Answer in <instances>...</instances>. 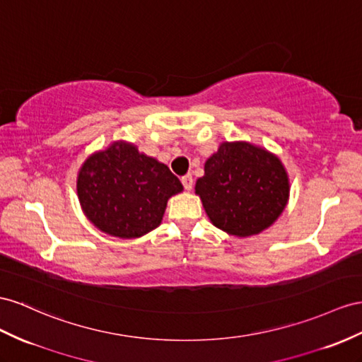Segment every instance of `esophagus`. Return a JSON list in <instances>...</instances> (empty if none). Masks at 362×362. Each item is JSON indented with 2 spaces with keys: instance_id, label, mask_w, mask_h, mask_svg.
Returning <instances> with one entry per match:
<instances>
[{
  "instance_id": "1",
  "label": "esophagus",
  "mask_w": 362,
  "mask_h": 362,
  "mask_svg": "<svg viewBox=\"0 0 362 362\" xmlns=\"http://www.w3.org/2000/svg\"><path fill=\"white\" fill-rule=\"evenodd\" d=\"M182 185H183V188L187 189V191H189L191 188H192V175L191 174H185V175H182Z\"/></svg>"
}]
</instances>
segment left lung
Returning <instances> with one entry per match:
<instances>
[{
  "instance_id": "8db88e82",
  "label": "left lung",
  "mask_w": 362,
  "mask_h": 362,
  "mask_svg": "<svg viewBox=\"0 0 362 362\" xmlns=\"http://www.w3.org/2000/svg\"><path fill=\"white\" fill-rule=\"evenodd\" d=\"M212 225L229 235L260 234L281 216L289 200V177L281 160L249 142H223L196 182Z\"/></svg>"
}]
</instances>
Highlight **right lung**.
I'll return each instance as SVG.
<instances>
[{
  "instance_id": "1",
  "label": "right lung",
  "mask_w": 362,
  "mask_h": 362,
  "mask_svg": "<svg viewBox=\"0 0 362 362\" xmlns=\"http://www.w3.org/2000/svg\"><path fill=\"white\" fill-rule=\"evenodd\" d=\"M76 188L87 218L119 238H137L156 229L166 202L183 189L168 166L124 141L91 154L81 166Z\"/></svg>"
}]
</instances>
